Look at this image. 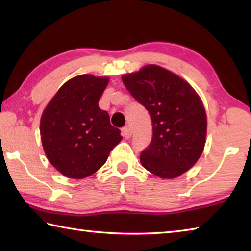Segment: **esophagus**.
Returning <instances> with one entry per match:
<instances>
[{
    "instance_id": "1",
    "label": "esophagus",
    "mask_w": 251,
    "mask_h": 251,
    "mask_svg": "<svg viewBox=\"0 0 251 251\" xmlns=\"http://www.w3.org/2000/svg\"><path fill=\"white\" fill-rule=\"evenodd\" d=\"M122 135L124 136V137H125L126 139L130 138V136H131V128H130V126L123 127V128H122Z\"/></svg>"
}]
</instances>
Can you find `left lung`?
<instances>
[{
    "label": "left lung",
    "instance_id": "left-lung-1",
    "mask_svg": "<svg viewBox=\"0 0 251 251\" xmlns=\"http://www.w3.org/2000/svg\"><path fill=\"white\" fill-rule=\"evenodd\" d=\"M122 79L151 118L152 137L141 152L143 166L168 179L192 168L203 151L207 131L205 108L194 88L157 65H147Z\"/></svg>",
    "mask_w": 251,
    "mask_h": 251
}]
</instances>
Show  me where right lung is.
Segmentation results:
<instances>
[{
    "instance_id": "right-lung-1",
    "label": "right lung",
    "mask_w": 251,
    "mask_h": 251,
    "mask_svg": "<svg viewBox=\"0 0 251 251\" xmlns=\"http://www.w3.org/2000/svg\"><path fill=\"white\" fill-rule=\"evenodd\" d=\"M107 77L78 75L70 79L46 106L41 138L50 163L63 175L82 179L94 174L122 141L121 130L99 107Z\"/></svg>"
}]
</instances>
